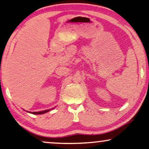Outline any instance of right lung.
Instances as JSON below:
<instances>
[{"label": "right lung", "instance_id": "add662e5", "mask_svg": "<svg viewBox=\"0 0 149 149\" xmlns=\"http://www.w3.org/2000/svg\"><path fill=\"white\" fill-rule=\"evenodd\" d=\"M53 109H48V110H45V111H38V112H33L32 113L33 114H35V115H39V114H43V113H47L48 111H51Z\"/></svg>", "mask_w": 149, "mask_h": 149}]
</instances>
